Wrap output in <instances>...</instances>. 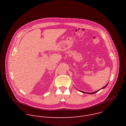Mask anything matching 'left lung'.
<instances>
[{
  "label": "left lung",
  "instance_id": "1",
  "mask_svg": "<svg viewBox=\"0 0 126 126\" xmlns=\"http://www.w3.org/2000/svg\"><path fill=\"white\" fill-rule=\"evenodd\" d=\"M107 85H108V84H107L106 86H104V87H103L102 89H104V88H105ZM101 89H100L99 90H100ZM99 90H98V91H96V92H93V93H86V92H83V91H81V92H82V93H87V94H95V93H97V92H98Z\"/></svg>",
  "mask_w": 126,
  "mask_h": 126
}]
</instances>
